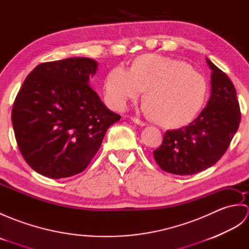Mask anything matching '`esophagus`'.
<instances>
[{"label":"esophagus","mask_w":249,"mask_h":249,"mask_svg":"<svg viewBox=\"0 0 249 249\" xmlns=\"http://www.w3.org/2000/svg\"><path fill=\"white\" fill-rule=\"evenodd\" d=\"M131 121L134 122V123H136V124H138V125H140V126H146L147 124L145 123V122H143V121H141V120H139L138 118H133L131 119Z\"/></svg>","instance_id":"34e87169"}]
</instances>
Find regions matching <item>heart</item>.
I'll list each match as a JSON object with an SVG mask.
<instances>
[{
  "label": "heart",
  "instance_id": "heart-1",
  "mask_svg": "<svg viewBox=\"0 0 249 249\" xmlns=\"http://www.w3.org/2000/svg\"><path fill=\"white\" fill-rule=\"evenodd\" d=\"M143 89L142 110L157 123L177 127L197 115L208 86L204 77L186 62L158 54L138 56L130 71L114 67L104 84L106 99L115 110L125 109Z\"/></svg>",
  "mask_w": 249,
  "mask_h": 249
}]
</instances>
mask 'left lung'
Instances as JSON below:
<instances>
[{
    "instance_id": "8db88e82",
    "label": "left lung",
    "mask_w": 249,
    "mask_h": 249,
    "mask_svg": "<svg viewBox=\"0 0 249 249\" xmlns=\"http://www.w3.org/2000/svg\"><path fill=\"white\" fill-rule=\"evenodd\" d=\"M211 73V96L192 123L167 130L162 144L153 152L163 171L189 176L212 167L225 154L241 122L233 83L205 57Z\"/></svg>"
}]
</instances>
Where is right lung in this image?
<instances>
[{"instance_id": "add662e5", "label": "right lung", "mask_w": 249, "mask_h": 249, "mask_svg": "<svg viewBox=\"0 0 249 249\" xmlns=\"http://www.w3.org/2000/svg\"><path fill=\"white\" fill-rule=\"evenodd\" d=\"M97 62L89 57L36 66L14 103L12 122L28 165L50 178L82 172L121 116L106 107L89 87Z\"/></svg>"}]
</instances>
